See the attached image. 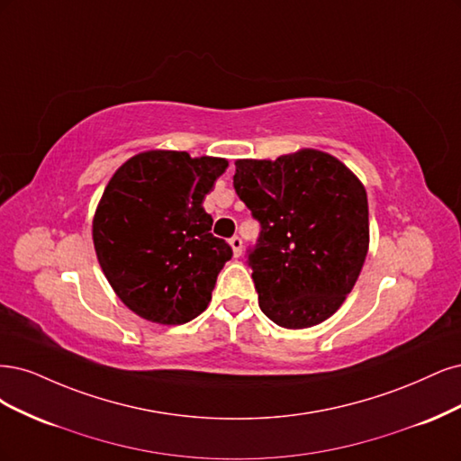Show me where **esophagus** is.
<instances>
[{"instance_id": "esophagus-1", "label": "esophagus", "mask_w": 461, "mask_h": 461, "mask_svg": "<svg viewBox=\"0 0 461 461\" xmlns=\"http://www.w3.org/2000/svg\"><path fill=\"white\" fill-rule=\"evenodd\" d=\"M230 245H231V249H233V257L240 258V257L243 255V240H241V237H237V235L231 237Z\"/></svg>"}]
</instances>
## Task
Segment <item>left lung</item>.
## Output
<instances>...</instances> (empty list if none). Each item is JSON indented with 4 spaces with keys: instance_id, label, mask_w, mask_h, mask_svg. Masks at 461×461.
Returning <instances> with one entry per match:
<instances>
[{
    "instance_id": "8db88e82",
    "label": "left lung",
    "mask_w": 461,
    "mask_h": 461,
    "mask_svg": "<svg viewBox=\"0 0 461 461\" xmlns=\"http://www.w3.org/2000/svg\"><path fill=\"white\" fill-rule=\"evenodd\" d=\"M233 187L260 221L249 266L260 310L279 328L333 316L358 279L369 247L362 182L330 153L235 160Z\"/></svg>"
}]
</instances>
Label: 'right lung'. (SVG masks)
<instances>
[{"instance_id": "add662e5", "label": "right lung", "mask_w": 461, "mask_h": 461, "mask_svg": "<svg viewBox=\"0 0 461 461\" xmlns=\"http://www.w3.org/2000/svg\"><path fill=\"white\" fill-rule=\"evenodd\" d=\"M228 160L145 151L109 180L94 216V247L114 293L143 320L180 325L209 306L231 247L211 233L206 193Z\"/></svg>"}]
</instances>
